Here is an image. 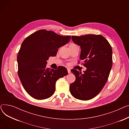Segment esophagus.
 Wrapping results in <instances>:
<instances>
[{
    "label": "esophagus",
    "mask_w": 129,
    "mask_h": 129,
    "mask_svg": "<svg viewBox=\"0 0 129 129\" xmlns=\"http://www.w3.org/2000/svg\"><path fill=\"white\" fill-rule=\"evenodd\" d=\"M67 71H68V73H69V74H70V73H71V70L70 69H67Z\"/></svg>",
    "instance_id": "obj_1"
}]
</instances>
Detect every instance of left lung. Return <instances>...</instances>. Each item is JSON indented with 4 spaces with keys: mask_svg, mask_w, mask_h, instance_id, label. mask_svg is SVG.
<instances>
[{
    "mask_svg": "<svg viewBox=\"0 0 129 129\" xmlns=\"http://www.w3.org/2000/svg\"><path fill=\"white\" fill-rule=\"evenodd\" d=\"M74 43L80 46V60H83L86 70L71 71L76 80L70 85V92L76 99L90 100L102 90L109 77L112 67V50L108 41L101 35L72 36Z\"/></svg>",
    "mask_w": 129,
    "mask_h": 129,
    "instance_id": "left-lung-1",
    "label": "left lung"
}]
</instances>
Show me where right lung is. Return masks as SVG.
Instances as JSON below:
<instances>
[{"label": "right lung", "mask_w": 129, "mask_h": 129, "mask_svg": "<svg viewBox=\"0 0 129 129\" xmlns=\"http://www.w3.org/2000/svg\"><path fill=\"white\" fill-rule=\"evenodd\" d=\"M71 36H61L51 31L40 30L27 37L17 56L18 76L25 90L33 98L42 100L51 97L59 78L68 74L59 66L47 68V60L55 56L58 48L69 43Z\"/></svg>", "instance_id": "right-lung-1"}]
</instances>
